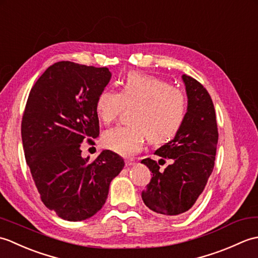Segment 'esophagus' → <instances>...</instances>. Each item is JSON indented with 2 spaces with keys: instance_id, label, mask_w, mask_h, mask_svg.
<instances>
[{
  "instance_id": "obj_1",
  "label": "esophagus",
  "mask_w": 258,
  "mask_h": 258,
  "mask_svg": "<svg viewBox=\"0 0 258 258\" xmlns=\"http://www.w3.org/2000/svg\"><path fill=\"white\" fill-rule=\"evenodd\" d=\"M125 165L126 166H133V165H135V162L133 161V160H125Z\"/></svg>"
}]
</instances>
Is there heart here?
<instances>
[{"label": "heart", "instance_id": "1", "mask_svg": "<svg viewBox=\"0 0 258 258\" xmlns=\"http://www.w3.org/2000/svg\"><path fill=\"white\" fill-rule=\"evenodd\" d=\"M138 105L132 114L133 125H119L102 136L105 149L122 156H133L146 139L154 144L172 140L182 125L187 111L184 93L155 76L131 72L122 81L119 92L103 90L96 100V113L102 122L116 119L126 106Z\"/></svg>", "mask_w": 258, "mask_h": 258}]
</instances>
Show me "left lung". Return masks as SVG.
Segmentation results:
<instances>
[{"label": "left lung", "instance_id": "left-lung-1", "mask_svg": "<svg viewBox=\"0 0 258 258\" xmlns=\"http://www.w3.org/2000/svg\"><path fill=\"white\" fill-rule=\"evenodd\" d=\"M187 94V112L175 138L155 151L158 163L145 158L152 178L142 191L144 204L157 214L176 217L190 210L204 190L214 168L218 141L215 108L206 89L182 75ZM172 163L162 171L161 162Z\"/></svg>", "mask_w": 258, "mask_h": 258}]
</instances>
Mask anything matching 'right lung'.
<instances>
[{
  "instance_id": "1",
  "label": "right lung",
  "mask_w": 258,
  "mask_h": 258,
  "mask_svg": "<svg viewBox=\"0 0 258 258\" xmlns=\"http://www.w3.org/2000/svg\"><path fill=\"white\" fill-rule=\"evenodd\" d=\"M111 78L107 68L57 62L27 98L21 125L25 160L42 202L63 220L84 221L100 211L124 167L108 150L93 162L81 155V143L100 134L96 100Z\"/></svg>"
}]
</instances>
